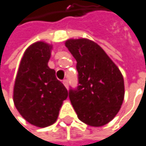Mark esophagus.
<instances>
[{
  "label": "esophagus",
  "mask_w": 146,
  "mask_h": 146,
  "mask_svg": "<svg viewBox=\"0 0 146 146\" xmlns=\"http://www.w3.org/2000/svg\"><path fill=\"white\" fill-rule=\"evenodd\" d=\"M62 83H63V84H64V86H65L66 88L69 87V80H68V79H64L62 81Z\"/></svg>",
  "instance_id": "esophagus-1"
}]
</instances>
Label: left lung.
Instances as JSON below:
<instances>
[{
    "instance_id": "8db88e82",
    "label": "left lung",
    "mask_w": 146,
    "mask_h": 146,
    "mask_svg": "<svg viewBox=\"0 0 146 146\" xmlns=\"http://www.w3.org/2000/svg\"><path fill=\"white\" fill-rule=\"evenodd\" d=\"M65 46L76 61L78 86L69 97L78 119L92 127L108 123L124 99V81L106 52L87 38L68 39Z\"/></svg>"
}]
</instances>
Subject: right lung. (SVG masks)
Segmentation results:
<instances>
[{
  "instance_id": "right-lung-1",
  "label": "right lung",
  "mask_w": 146,
  "mask_h": 146,
  "mask_svg": "<svg viewBox=\"0 0 146 146\" xmlns=\"http://www.w3.org/2000/svg\"><path fill=\"white\" fill-rule=\"evenodd\" d=\"M52 45L38 41L24 54L17 74L13 100L28 122L44 128L56 121L68 91L47 63Z\"/></svg>"
}]
</instances>
